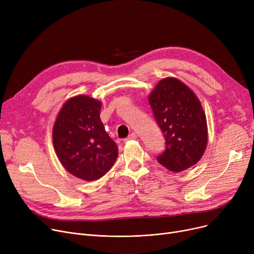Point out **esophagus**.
I'll list each match as a JSON object with an SVG mask.
<instances>
[{
  "mask_svg": "<svg viewBox=\"0 0 254 254\" xmlns=\"http://www.w3.org/2000/svg\"><path fill=\"white\" fill-rule=\"evenodd\" d=\"M136 139H137V134H135V132H131V134L125 141H130V140H136Z\"/></svg>",
  "mask_w": 254,
  "mask_h": 254,
  "instance_id": "obj_1",
  "label": "esophagus"
}]
</instances>
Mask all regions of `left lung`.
<instances>
[{
    "instance_id": "left-lung-1",
    "label": "left lung",
    "mask_w": 254,
    "mask_h": 254,
    "mask_svg": "<svg viewBox=\"0 0 254 254\" xmlns=\"http://www.w3.org/2000/svg\"><path fill=\"white\" fill-rule=\"evenodd\" d=\"M148 101L167 146L157 162L173 173L194 166L208 143L206 114L195 93L179 79L167 77L157 82Z\"/></svg>"
}]
</instances>
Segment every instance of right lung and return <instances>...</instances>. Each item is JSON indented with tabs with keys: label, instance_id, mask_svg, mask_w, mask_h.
Segmentation results:
<instances>
[{
	"label": "right lung",
	"instance_id": "obj_1",
	"mask_svg": "<svg viewBox=\"0 0 254 254\" xmlns=\"http://www.w3.org/2000/svg\"><path fill=\"white\" fill-rule=\"evenodd\" d=\"M101 108L99 100L75 96L63 105L52 129L59 161L70 174L85 181L104 176L118 155L100 118Z\"/></svg>",
	"mask_w": 254,
	"mask_h": 254
}]
</instances>
